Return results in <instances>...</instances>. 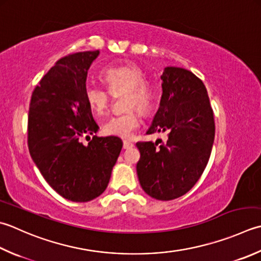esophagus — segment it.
<instances>
[{"label": "esophagus", "instance_id": "34e87169", "mask_svg": "<svg viewBox=\"0 0 261 261\" xmlns=\"http://www.w3.org/2000/svg\"><path fill=\"white\" fill-rule=\"evenodd\" d=\"M134 147V144L129 140H124L123 141V149H130V148Z\"/></svg>", "mask_w": 261, "mask_h": 261}]
</instances>
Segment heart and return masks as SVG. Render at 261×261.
<instances>
[{"label": "heart", "mask_w": 261, "mask_h": 261, "mask_svg": "<svg viewBox=\"0 0 261 261\" xmlns=\"http://www.w3.org/2000/svg\"><path fill=\"white\" fill-rule=\"evenodd\" d=\"M107 90L97 86L85 89V98L89 109L97 117H103L110 109L112 95L126 91L125 109H132L122 114L110 117L103 130L107 136L127 138L140 125V116L149 114L154 107L155 94L151 86L146 83L147 75L140 66L134 63H121L107 66L101 74Z\"/></svg>", "instance_id": "heart-1"}]
</instances>
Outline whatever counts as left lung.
Wrapping results in <instances>:
<instances>
[{
    "label": "left lung",
    "mask_w": 261,
    "mask_h": 261,
    "mask_svg": "<svg viewBox=\"0 0 261 261\" xmlns=\"http://www.w3.org/2000/svg\"><path fill=\"white\" fill-rule=\"evenodd\" d=\"M161 79L160 109L147 135L166 132L167 141L137 142V174L148 196L172 200L186 195L205 171L215 121L206 87L191 71L167 66Z\"/></svg>",
    "instance_id": "8db88e82"
}]
</instances>
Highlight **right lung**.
Returning a JSON list of instances; mask_svg holds the SVG:
<instances>
[{
  "label": "right lung",
  "mask_w": 261,
  "mask_h": 261,
  "mask_svg": "<svg viewBox=\"0 0 261 261\" xmlns=\"http://www.w3.org/2000/svg\"><path fill=\"white\" fill-rule=\"evenodd\" d=\"M99 50L56 61L35 87L29 104L28 148L40 174L60 196L86 202L100 196L122 149L117 137L80 139L98 130L85 98L86 79Z\"/></svg>",
  "instance_id": "1"
}]
</instances>
